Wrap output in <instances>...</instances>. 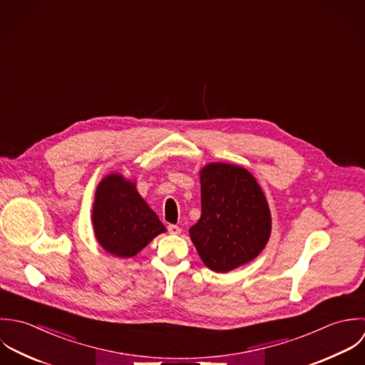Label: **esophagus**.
Returning a JSON list of instances; mask_svg holds the SVG:
<instances>
[{"label":"esophagus","mask_w":365,"mask_h":365,"mask_svg":"<svg viewBox=\"0 0 365 365\" xmlns=\"http://www.w3.org/2000/svg\"><path fill=\"white\" fill-rule=\"evenodd\" d=\"M168 231H169V234H180V227L175 225V224H169Z\"/></svg>","instance_id":"obj_1"}]
</instances>
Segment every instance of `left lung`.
<instances>
[{
    "label": "left lung",
    "mask_w": 365,
    "mask_h": 365,
    "mask_svg": "<svg viewBox=\"0 0 365 365\" xmlns=\"http://www.w3.org/2000/svg\"><path fill=\"white\" fill-rule=\"evenodd\" d=\"M202 216L189 230L207 268L228 272L267 245L271 215L254 176L241 166L210 163L200 172Z\"/></svg>",
    "instance_id": "8db88e82"
}]
</instances>
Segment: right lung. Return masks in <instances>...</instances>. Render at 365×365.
I'll return each instance as SVG.
<instances>
[{
  "label": "right lung",
  "mask_w": 365,
  "mask_h": 365,
  "mask_svg": "<svg viewBox=\"0 0 365 365\" xmlns=\"http://www.w3.org/2000/svg\"><path fill=\"white\" fill-rule=\"evenodd\" d=\"M94 232L110 254L130 258L140 252L165 225L135 190V185L114 173L101 180L93 209Z\"/></svg>",
  "instance_id": "add662e5"
}]
</instances>
